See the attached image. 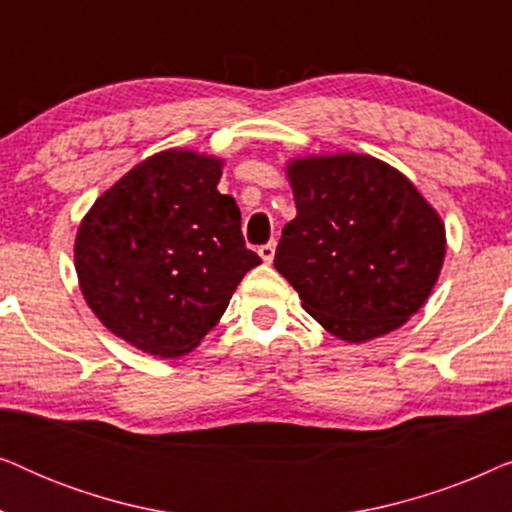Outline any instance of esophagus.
Instances as JSON below:
<instances>
[{"mask_svg": "<svg viewBox=\"0 0 512 512\" xmlns=\"http://www.w3.org/2000/svg\"><path fill=\"white\" fill-rule=\"evenodd\" d=\"M258 256H261L265 263H272V258H275V242L263 244V247L258 249Z\"/></svg>", "mask_w": 512, "mask_h": 512, "instance_id": "esophagus-1", "label": "esophagus"}]
</instances>
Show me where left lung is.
Returning a JSON list of instances; mask_svg holds the SVG:
<instances>
[{"label":"left lung","instance_id":"obj_1","mask_svg":"<svg viewBox=\"0 0 512 512\" xmlns=\"http://www.w3.org/2000/svg\"><path fill=\"white\" fill-rule=\"evenodd\" d=\"M296 219L275 268L307 314L345 342L401 328L431 296L445 261L436 209L394 167L363 153L293 158Z\"/></svg>","mask_w":512,"mask_h":512}]
</instances>
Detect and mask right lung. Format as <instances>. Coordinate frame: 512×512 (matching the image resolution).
Listing matches in <instances>:
<instances>
[{
  "instance_id": "right-lung-1",
  "label": "right lung",
  "mask_w": 512,
  "mask_h": 512,
  "mask_svg": "<svg viewBox=\"0 0 512 512\" xmlns=\"http://www.w3.org/2000/svg\"><path fill=\"white\" fill-rule=\"evenodd\" d=\"M221 170L223 160L207 153L160 151L104 191L76 233L88 307L151 356L198 347L261 263L244 244L237 202L216 191Z\"/></svg>"
}]
</instances>
